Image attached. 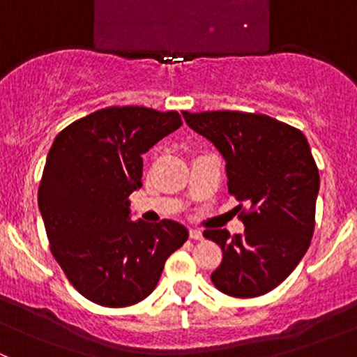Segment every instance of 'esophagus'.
I'll list each match as a JSON object with an SVG mask.
<instances>
[{
    "instance_id": "esophagus-1",
    "label": "esophagus",
    "mask_w": 357,
    "mask_h": 357,
    "mask_svg": "<svg viewBox=\"0 0 357 357\" xmlns=\"http://www.w3.org/2000/svg\"><path fill=\"white\" fill-rule=\"evenodd\" d=\"M190 238L202 240V238H204V233H202L200 229H197V228H190Z\"/></svg>"
}]
</instances>
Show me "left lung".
<instances>
[{
	"instance_id": "left-lung-1",
	"label": "left lung",
	"mask_w": 357,
	"mask_h": 357,
	"mask_svg": "<svg viewBox=\"0 0 357 357\" xmlns=\"http://www.w3.org/2000/svg\"><path fill=\"white\" fill-rule=\"evenodd\" d=\"M186 124L212 143L226 162L228 192L245 202V231L207 229L222 248L211 275L231 297H259L280 285L307 252L314 231L319 172L298 129L262 114L183 112Z\"/></svg>"
}]
</instances>
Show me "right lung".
Returning <instances> with one entry per match:
<instances>
[{"instance_id":"right-lung-1","label":"right lung","mask_w":357,"mask_h":357,"mask_svg":"<svg viewBox=\"0 0 357 357\" xmlns=\"http://www.w3.org/2000/svg\"><path fill=\"white\" fill-rule=\"evenodd\" d=\"M178 112L109 107L55 138L38 204L52 252L79 294L126 307L152 294L165 261L188 240L176 221H131L129 195L143 185V153L181 128Z\"/></svg>"}]
</instances>
